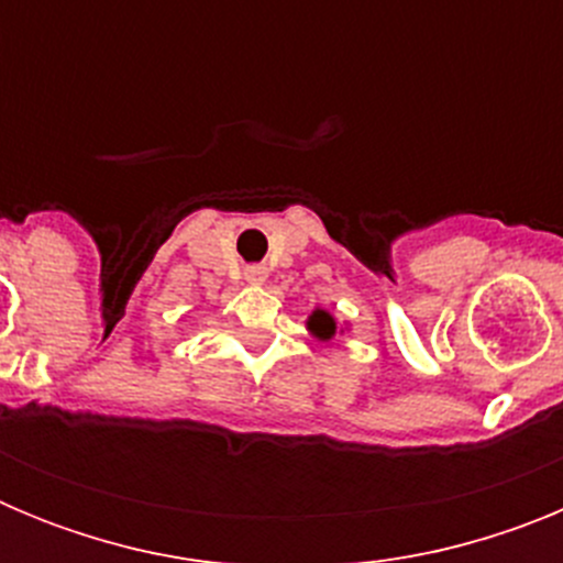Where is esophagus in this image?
I'll return each mask as SVG.
<instances>
[{"instance_id": "obj_1", "label": "esophagus", "mask_w": 563, "mask_h": 563, "mask_svg": "<svg viewBox=\"0 0 563 563\" xmlns=\"http://www.w3.org/2000/svg\"><path fill=\"white\" fill-rule=\"evenodd\" d=\"M245 278L251 282V285H262V282L267 278V267H262V265L245 267Z\"/></svg>"}]
</instances>
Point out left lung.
I'll return each instance as SVG.
<instances>
[{
  "mask_svg": "<svg viewBox=\"0 0 563 563\" xmlns=\"http://www.w3.org/2000/svg\"><path fill=\"white\" fill-rule=\"evenodd\" d=\"M307 330H310L318 341H330V338H335L338 324L335 318L327 310H312V316L307 318Z\"/></svg>",
  "mask_w": 563,
  "mask_h": 563,
  "instance_id": "1",
  "label": "left lung"
}]
</instances>
